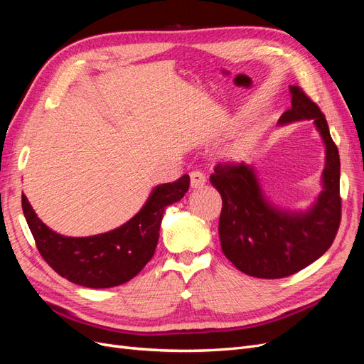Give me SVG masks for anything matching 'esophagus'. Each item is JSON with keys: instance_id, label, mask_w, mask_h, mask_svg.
<instances>
[{"instance_id": "1", "label": "esophagus", "mask_w": 364, "mask_h": 364, "mask_svg": "<svg viewBox=\"0 0 364 364\" xmlns=\"http://www.w3.org/2000/svg\"><path fill=\"white\" fill-rule=\"evenodd\" d=\"M190 179H191V186L197 190V188H202V186L205 185L206 176L199 170H194L190 173Z\"/></svg>"}]
</instances>
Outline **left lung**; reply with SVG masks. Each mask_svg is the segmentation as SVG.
Returning <instances> with one entry per match:
<instances>
[{"label": "left lung", "mask_w": 364, "mask_h": 364, "mask_svg": "<svg viewBox=\"0 0 364 364\" xmlns=\"http://www.w3.org/2000/svg\"><path fill=\"white\" fill-rule=\"evenodd\" d=\"M291 107L278 123L313 119L322 135L326 162L323 190L306 213L273 206L261 191L255 171L241 164H217L211 181L222 196L220 243L234 266L249 277L278 279L310 266L331 247L341 220L340 158L326 118L302 87L290 86Z\"/></svg>", "instance_id": "8db88e82"}]
</instances>
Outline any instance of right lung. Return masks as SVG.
<instances>
[{
  "mask_svg": "<svg viewBox=\"0 0 364 364\" xmlns=\"http://www.w3.org/2000/svg\"><path fill=\"white\" fill-rule=\"evenodd\" d=\"M190 188V176L158 185L127 223L92 237H65L42 223L23 194V211L36 247L62 278L90 289H109L130 281L155 253L165 208Z\"/></svg>",
  "mask_w": 364,
  "mask_h": 364,
  "instance_id": "right-lung-1",
  "label": "right lung"
}]
</instances>
